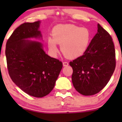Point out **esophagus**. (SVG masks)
<instances>
[{"mask_svg": "<svg viewBox=\"0 0 122 122\" xmlns=\"http://www.w3.org/2000/svg\"><path fill=\"white\" fill-rule=\"evenodd\" d=\"M63 66H64V67H66V66H68V62H67V61H64V62H63Z\"/></svg>", "mask_w": 122, "mask_h": 122, "instance_id": "34e87169", "label": "esophagus"}]
</instances>
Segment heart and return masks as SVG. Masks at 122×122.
Instances as JSON below:
<instances>
[{
	"label": "heart",
	"mask_w": 122,
	"mask_h": 122,
	"mask_svg": "<svg viewBox=\"0 0 122 122\" xmlns=\"http://www.w3.org/2000/svg\"><path fill=\"white\" fill-rule=\"evenodd\" d=\"M52 38L47 40L50 54L55 56L58 52V44L61 45V52L70 58H76L86 52L91 39V34L86 28L72 24L59 25L54 28Z\"/></svg>",
	"instance_id": "obj_1"
}]
</instances>
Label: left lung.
Masks as SVG:
<instances>
[{"label": "left lung", "instance_id": "left-lung-1", "mask_svg": "<svg viewBox=\"0 0 122 122\" xmlns=\"http://www.w3.org/2000/svg\"><path fill=\"white\" fill-rule=\"evenodd\" d=\"M97 33L84 54L70 61L72 82L76 90L84 96L100 92L107 84L116 67L113 39L107 31L98 24Z\"/></svg>", "mask_w": 122, "mask_h": 122}]
</instances>
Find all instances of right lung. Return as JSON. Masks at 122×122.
Segmentation results:
<instances>
[{"mask_svg": "<svg viewBox=\"0 0 122 122\" xmlns=\"http://www.w3.org/2000/svg\"><path fill=\"white\" fill-rule=\"evenodd\" d=\"M40 21L25 22L8 39L5 54L12 80L22 90L35 97H42L54 88L62 62L45 54L41 43L26 40L41 36Z\"/></svg>", "mask_w": 122, "mask_h": 122, "instance_id": "obj_1", "label": "right lung"}]
</instances>
